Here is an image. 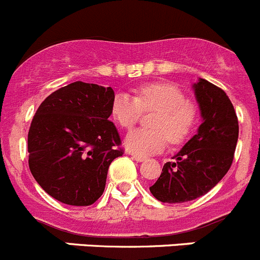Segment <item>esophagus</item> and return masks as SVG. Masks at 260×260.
Listing matches in <instances>:
<instances>
[{"instance_id": "1", "label": "esophagus", "mask_w": 260, "mask_h": 260, "mask_svg": "<svg viewBox=\"0 0 260 260\" xmlns=\"http://www.w3.org/2000/svg\"><path fill=\"white\" fill-rule=\"evenodd\" d=\"M133 158H134L137 162H144V160L147 159V158L143 157V155H137V154H133Z\"/></svg>"}]
</instances>
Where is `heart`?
<instances>
[{
	"label": "heart",
	"instance_id": "obj_1",
	"mask_svg": "<svg viewBox=\"0 0 260 260\" xmlns=\"http://www.w3.org/2000/svg\"><path fill=\"white\" fill-rule=\"evenodd\" d=\"M144 112H155L152 128L128 133L125 147L128 152L149 155L162 150L167 142L180 144L191 135L199 120L197 106L187 102L184 91L170 83H149L139 86L137 97L117 93L111 105L112 117L122 128H132Z\"/></svg>",
	"mask_w": 260,
	"mask_h": 260
}]
</instances>
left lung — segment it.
Listing matches in <instances>:
<instances>
[{
    "mask_svg": "<svg viewBox=\"0 0 260 260\" xmlns=\"http://www.w3.org/2000/svg\"><path fill=\"white\" fill-rule=\"evenodd\" d=\"M203 122L182 149L167 162L149 187L162 203H184L207 194L227 174L239 138V121L227 94L206 79L194 84Z\"/></svg>",
    "mask_w": 260,
    "mask_h": 260,
    "instance_id": "8db88e82",
    "label": "left lung"
}]
</instances>
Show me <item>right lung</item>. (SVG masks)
Segmentation results:
<instances>
[{
    "label": "right lung",
    "instance_id": "1",
    "mask_svg": "<svg viewBox=\"0 0 260 260\" xmlns=\"http://www.w3.org/2000/svg\"><path fill=\"white\" fill-rule=\"evenodd\" d=\"M111 86L75 81L49 94L28 133L29 169L42 189L69 206H90L105 191L108 167L123 154L110 121Z\"/></svg>",
    "mask_w": 260,
    "mask_h": 260
}]
</instances>
